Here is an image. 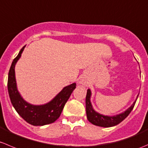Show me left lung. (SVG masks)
Here are the masks:
<instances>
[{"mask_svg":"<svg viewBox=\"0 0 148 148\" xmlns=\"http://www.w3.org/2000/svg\"><path fill=\"white\" fill-rule=\"evenodd\" d=\"M90 96H91V92L90 89H88L87 94H86V114H87L88 120L94 125L99 126V127H110L116 125L122 122V121L128 116L132 112V110L134 108V104L136 103V101L133 103V104L127 110L123 113L120 114L119 115L114 116H103V115L100 114L93 110L92 107L91 103H90ZM138 97V96H137Z\"/></svg>","mask_w":148,"mask_h":148,"instance_id":"8db88e82","label":"left lung"}]
</instances>
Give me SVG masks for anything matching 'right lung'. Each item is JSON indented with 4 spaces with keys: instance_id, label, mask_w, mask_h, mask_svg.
I'll list each match as a JSON object with an SVG mask.
<instances>
[{
    "instance_id": "right-lung-1",
    "label": "right lung",
    "mask_w": 148,
    "mask_h": 148,
    "mask_svg": "<svg viewBox=\"0 0 148 148\" xmlns=\"http://www.w3.org/2000/svg\"><path fill=\"white\" fill-rule=\"evenodd\" d=\"M24 47L14 58L8 72V90L10 99L17 113L29 124L34 126H43L53 123L60 116L65 103L76 87L73 83L64 88L56 97L49 103L41 106H34L28 103L20 96L16 88L15 78V65L21 56Z\"/></svg>"
}]
</instances>
